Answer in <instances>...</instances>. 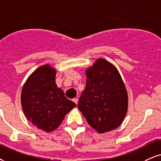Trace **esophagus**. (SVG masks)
<instances>
[{
  "label": "esophagus",
  "mask_w": 161,
  "mask_h": 161,
  "mask_svg": "<svg viewBox=\"0 0 161 161\" xmlns=\"http://www.w3.org/2000/svg\"><path fill=\"white\" fill-rule=\"evenodd\" d=\"M73 102H75V104H77V102H78V99L75 98L73 99Z\"/></svg>",
  "instance_id": "esophagus-1"
}]
</instances>
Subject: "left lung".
<instances>
[{
	"label": "left lung",
	"mask_w": 161,
	"mask_h": 161,
	"mask_svg": "<svg viewBox=\"0 0 161 161\" xmlns=\"http://www.w3.org/2000/svg\"><path fill=\"white\" fill-rule=\"evenodd\" d=\"M86 75V88L77 108L97 132L114 130L122 124L128 110V93L119 72L100 58L87 69Z\"/></svg>",
	"instance_id": "obj_1"
}]
</instances>
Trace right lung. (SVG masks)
<instances>
[{"label": "right lung", "instance_id": "add662e5", "mask_svg": "<svg viewBox=\"0 0 161 161\" xmlns=\"http://www.w3.org/2000/svg\"><path fill=\"white\" fill-rule=\"evenodd\" d=\"M55 76L54 69L49 65H42L27 78L21 91V106L25 116L46 132L58 128L65 115L76 107L57 87Z\"/></svg>", "mask_w": 161, "mask_h": 161}]
</instances>
